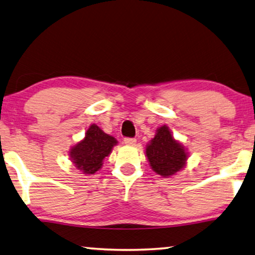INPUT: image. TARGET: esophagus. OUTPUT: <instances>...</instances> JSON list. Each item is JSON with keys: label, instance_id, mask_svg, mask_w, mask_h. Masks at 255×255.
I'll list each match as a JSON object with an SVG mask.
<instances>
[{"label": "esophagus", "instance_id": "34e87169", "mask_svg": "<svg viewBox=\"0 0 255 255\" xmlns=\"http://www.w3.org/2000/svg\"><path fill=\"white\" fill-rule=\"evenodd\" d=\"M124 141H125V144L126 145H129V146H133L136 144V139L135 138H129V137H126L124 139Z\"/></svg>", "mask_w": 255, "mask_h": 255}]
</instances>
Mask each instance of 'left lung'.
I'll list each match as a JSON object with an SVG mask.
<instances>
[{"label":"left lung","mask_w":255,"mask_h":255,"mask_svg":"<svg viewBox=\"0 0 255 255\" xmlns=\"http://www.w3.org/2000/svg\"><path fill=\"white\" fill-rule=\"evenodd\" d=\"M146 156L154 172L163 178L174 175L185 166L188 152L175 140L166 125L157 128L156 133L146 146Z\"/></svg>","instance_id":"1"}]
</instances>
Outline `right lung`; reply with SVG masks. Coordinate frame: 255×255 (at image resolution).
<instances>
[{
	"mask_svg": "<svg viewBox=\"0 0 255 255\" xmlns=\"http://www.w3.org/2000/svg\"><path fill=\"white\" fill-rule=\"evenodd\" d=\"M117 143L115 137L108 135L93 124L86 130L84 139L70 149L71 161L83 174H94L101 169L103 159Z\"/></svg>",
	"mask_w": 255,
	"mask_h": 255,
	"instance_id": "right-lung-1",
	"label": "right lung"
}]
</instances>
